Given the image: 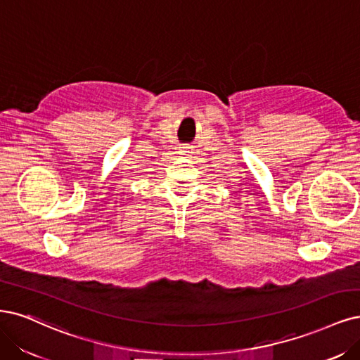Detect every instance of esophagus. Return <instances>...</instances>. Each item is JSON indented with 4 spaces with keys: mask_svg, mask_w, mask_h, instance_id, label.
<instances>
[{
    "mask_svg": "<svg viewBox=\"0 0 360 360\" xmlns=\"http://www.w3.org/2000/svg\"><path fill=\"white\" fill-rule=\"evenodd\" d=\"M180 153L181 155H191L192 153V147L191 146H181L180 147Z\"/></svg>",
    "mask_w": 360,
    "mask_h": 360,
    "instance_id": "esophagus-1",
    "label": "esophagus"
}]
</instances>
